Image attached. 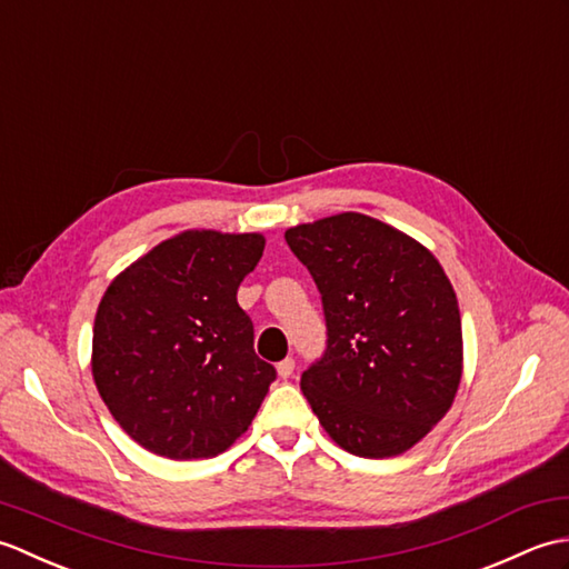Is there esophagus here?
<instances>
[{"label":"esophagus","instance_id":"esophagus-1","mask_svg":"<svg viewBox=\"0 0 569 569\" xmlns=\"http://www.w3.org/2000/svg\"><path fill=\"white\" fill-rule=\"evenodd\" d=\"M276 371H278V377H281V379H291L293 371H296V361L291 357H286L283 361H278Z\"/></svg>","mask_w":569,"mask_h":569}]
</instances>
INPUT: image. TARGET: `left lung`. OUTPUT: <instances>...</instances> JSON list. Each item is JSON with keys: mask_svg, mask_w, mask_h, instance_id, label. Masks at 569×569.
<instances>
[{"mask_svg": "<svg viewBox=\"0 0 569 569\" xmlns=\"http://www.w3.org/2000/svg\"><path fill=\"white\" fill-rule=\"evenodd\" d=\"M322 296L328 349L300 377L325 432L357 457L403 455L450 410L462 318L435 253L401 229L340 212L286 229Z\"/></svg>", "mask_w": 569, "mask_h": 569, "instance_id": "left-lung-1", "label": "left lung"}]
</instances>
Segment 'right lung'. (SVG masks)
I'll list each match as a JSON object with an SVG mask.
<instances>
[{
  "mask_svg": "<svg viewBox=\"0 0 569 569\" xmlns=\"http://www.w3.org/2000/svg\"><path fill=\"white\" fill-rule=\"evenodd\" d=\"M266 239L186 229L114 276L92 328V379L131 440L168 459L224 452L276 369L253 352L237 288Z\"/></svg>",
  "mask_w": 569,
  "mask_h": 569,
  "instance_id": "1",
  "label": "right lung"
}]
</instances>
